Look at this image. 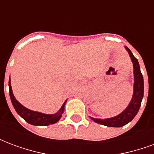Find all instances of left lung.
Returning <instances> with one entry per match:
<instances>
[{
	"label": "left lung",
	"mask_w": 154,
	"mask_h": 154,
	"mask_svg": "<svg viewBox=\"0 0 154 154\" xmlns=\"http://www.w3.org/2000/svg\"><path fill=\"white\" fill-rule=\"evenodd\" d=\"M125 48L131 57L133 66H134V94H133L132 100L125 110L117 116L105 119H95V118L90 117L91 119L96 123L109 126V127H121L130 122L138 113L139 107L141 106L143 97V78L140 72L139 62L137 60V58L133 55L132 52L127 47H125Z\"/></svg>",
	"instance_id": "obj_1"
}]
</instances>
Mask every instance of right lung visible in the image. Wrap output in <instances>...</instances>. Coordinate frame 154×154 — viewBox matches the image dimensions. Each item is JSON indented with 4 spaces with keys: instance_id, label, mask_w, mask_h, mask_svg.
I'll return each mask as SVG.
<instances>
[{
    "instance_id": "1",
    "label": "right lung",
    "mask_w": 154,
    "mask_h": 154,
    "mask_svg": "<svg viewBox=\"0 0 154 154\" xmlns=\"http://www.w3.org/2000/svg\"><path fill=\"white\" fill-rule=\"evenodd\" d=\"M9 92H10V97H11L12 105L15 108V110H16V112L18 113V115L21 116L26 122H28L30 125L45 126L48 125L50 124H55L60 119L63 113L66 101L62 106L59 111L57 113L54 114V115H46V114L40 113V112L29 110L27 108H25V106H23L21 104L19 103L16 100L14 95H13L11 86V80H9Z\"/></svg>"
}]
</instances>
